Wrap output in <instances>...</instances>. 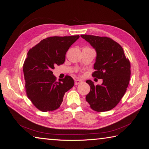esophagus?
Instances as JSON below:
<instances>
[{"mask_svg":"<svg viewBox=\"0 0 149 149\" xmlns=\"http://www.w3.org/2000/svg\"><path fill=\"white\" fill-rule=\"evenodd\" d=\"M82 83V81L81 80H74V84L75 85H78Z\"/></svg>","mask_w":149,"mask_h":149,"instance_id":"1","label":"esophagus"}]
</instances>
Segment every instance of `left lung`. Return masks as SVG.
<instances>
[{"mask_svg":"<svg viewBox=\"0 0 149 149\" xmlns=\"http://www.w3.org/2000/svg\"><path fill=\"white\" fill-rule=\"evenodd\" d=\"M81 37L96 52L95 71L92 76L102 79L100 85H94L90 80L86 81L91 87L86 101L94 111L110 110L116 107L127 90L131 75L130 61L121 46L110 38L87 34Z\"/></svg>","mask_w":149,"mask_h":149,"instance_id":"1","label":"left lung"}]
</instances>
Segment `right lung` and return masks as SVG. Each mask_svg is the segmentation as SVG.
<instances>
[{
    "label": "right lung",
    "mask_w": 149,
    "mask_h": 149,
    "mask_svg": "<svg viewBox=\"0 0 149 149\" xmlns=\"http://www.w3.org/2000/svg\"><path fill=\"white\" fill-rule=\"evenodd\" d=\"M79 38V35L47 38L29 51L23 68L26 92L39 110H57L65 92L74 86L70 76L56 81L52 71L55 65L64 64L66 52Z\"/></svg>",
    "instance_id": "obj_1"
}]
</instances>
